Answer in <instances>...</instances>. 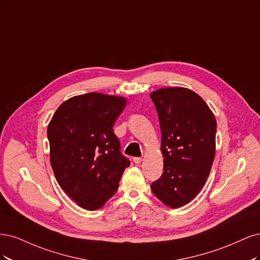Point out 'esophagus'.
I'll list each match as a JSON object with an SVG mask.
<instances>
[{
	"label": "esophagus",
	"mask_w": 260,
	"mask_h": 260,
	"mask_svg": "<svg viewBox=\"0 0 260 260\" xmlns=\"http://www.w3.org/2000/svg\"><path fill=\"white\" fill-rule=\"evenodd\" d=\"M133 161H134V163H135V164H140L141 161H142V158L141 157H134Z\"/></svg>",
	"instance_id": "1"
}]
</instances>
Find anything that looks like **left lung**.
I'll return each instance as SVG.
<instances>
[{
	"label": "left lung",
	"instance_id": "obj_1",
	"mask_svg": "<svg viewBox=\"0 0 260 260\" xmlns=\"http://www.w3.org/2000/svg\"><path fill=\"white\" fill-rule=\"evenodd\" d=\"M161 126L162 176L151 183L153 194L177 208L193 200L211 172L216 149V120L194 91L165 87L150 95Z\"/></svg>",
	"mask_w": 260,
	"mask_h": 260
}]
</instances>
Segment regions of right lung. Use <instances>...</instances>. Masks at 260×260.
<instances>
[{
  "mask_svg": "<svg viewBox=\"0 0 260 260\" xmlns=\"http://www.w3.org/2000/svg\"><path fill=\"white\" fill-rule=\"evenodd\" d=\"M125 106L124 97L74 96L58 107L48 124L55 177L66 193L87 211L100 208L113 197L131 164L113 132Z\"/></svg>",
  "mask_w": 260,
  "mask_h": 260,
  "instance_id": "obj_1",
  "label": "right lung"
}]
</instances>
